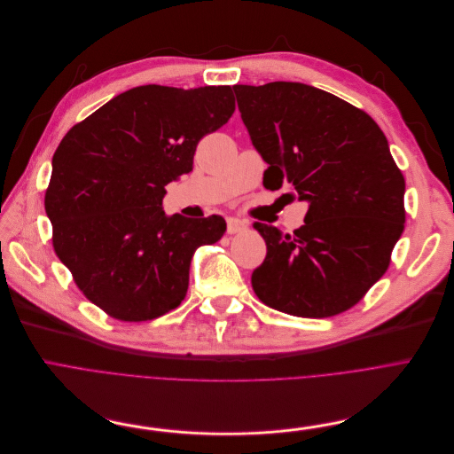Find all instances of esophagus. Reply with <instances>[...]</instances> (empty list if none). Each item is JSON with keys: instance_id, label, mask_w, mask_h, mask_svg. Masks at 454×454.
<instances>
[{"instance_id": "esophagus-1", "label": "esophagus", "mask_w": 454, "mask_h": 454, "mask_svg": "<svg viewBox=\"0 0 454 454\" xmlns=\"http://www.w3.org/2000/svg\"><path fill=\"white\" fill-rule=\"evenodd\" d=\"M247 229L246 222L239 220V218H227V232L229 234H239V232H244Z\"/></svg>"}]
</instances>
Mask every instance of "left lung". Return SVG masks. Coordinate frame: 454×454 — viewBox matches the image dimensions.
Masks as SVG:
<instances>
[{"instance_id":"obj_1","label":"left lung","mask_w":454,"mask_h":454,"mask_svg":"<svg viewBox=\"0 0 454 454\" xmlns=\"http://www.w3.org/2000/svg\"><path fill=\"white\" fill-rule=\"evenodd\" d=\"M264 186L309 201L305 225L283 234L256 222L268 253L251 275L264 305L299 317L355 307L386 273L404 229V177L375 120L303 82L234 84Z\"/></svg>"}]
</instances>
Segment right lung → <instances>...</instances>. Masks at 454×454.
<instances>
[{"label": "right lung", "mask_w": 454, "mask_h": 454, "mask_svg": "<svg viewBox=\"0 0 454 454\" xmlns=\"http://www.w3.org/2000/svg\"><path fill=\"white\" fill-rule=\"evenodd\" d=\"M234 113L231 86L145 84L75 123L53 155L44 207L53 249L77 288L120 321L181 305L192 256L218 242L222 215H164L166 184L190 174L203 137Z\"/></svg>", "instance_id": "obj_1"}]
</instances>
